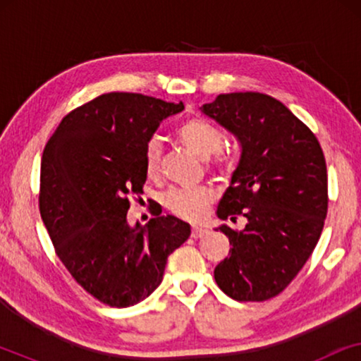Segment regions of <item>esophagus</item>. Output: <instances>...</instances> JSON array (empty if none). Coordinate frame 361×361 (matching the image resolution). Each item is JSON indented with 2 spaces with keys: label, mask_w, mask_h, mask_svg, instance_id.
<instances>
[{
  "label": "esophagus",
  "mask_w": 361,
  "mask_h": 361,
  "mask_svg": "<svg viewBox=\"0 0 361 361\" xmlns=\"http://www.w3.org/2000/svg\"><path fill=\"white\" fill-rule=\"evenodd\" d=\"M209 233V230L202 228V226H192V238H204Z\"/></svg>",
  "instance_id": "obj_1"
}]
</instances>
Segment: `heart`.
<instances>
[{"mask_svg":"<svg viewBox=\"0 0 361 361\" xmlns=\"http://www.w3.org/2000/svg\"><path fill=\"white\" fill-rule=\"evenodd\" d=\"M180 141L202 159H209L212 154L219 152L224 141V135L215 125L204 118H190L182 123L177 130ZM162 156V142L159 137H152L146 145L145 167L149 176H154L159 171V162ZM216 164L224 166L225 157L219 156ZM215 199V192L210 187H182V189H171L164 197L166 207L172 214L182 216L185 220L204 219L209 205Z\"/></svg>","mask_w":361,"mask_h":361,"instance_id":"1","label":"heart"}]
</instances>
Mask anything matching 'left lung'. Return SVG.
Returning a JSON list of instances; mask_svg holds the SVG:
<instances>
[{
	"mask_svg": "<svg viewBox=\"0 0 361 361\" xmlns=\"http://www.w3.org/2000/svg\"><path fill=\"white\" fill-rule=\"evenodd\" d=\"M240 142L238 166L216 215L248 224L228 236L230 255L214 271L235 300H266L288 288L317 245L327 215V167L314 133L276 98L224 93L200 108Z\"/></svg>",
	"mask_w": 361,
	"mask_h": 361,
	"instance_id": "8db88e82",
	"label": "left lung"
}]
</instances>
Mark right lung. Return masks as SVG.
<instances>
[{"instance_id":"right-lung-1","label":"right lung","mask_w":361,"mask_h":361,"mask_svg":"<svg viewBox=\"0 0 361 361\" xmlns=\"http://www.w3.org/2000/svg\"><path fill=\"white\" fill-rule=\"evenodd\" d=\"M184 110L141 93L111 92L75 108L47 141L39 210L72 278L100 302L130 307L154 293L167 256L190 236L174 215L128 224L146 182L145 151L166 118Z\"/></svg>"}]
</instances>
